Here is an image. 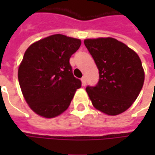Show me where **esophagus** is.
I'll return each instance as SVG.
<instances>
[{
  "label": "esophagus",
  "mask_w": 155,
  "mask_h": 155,
  "mask_svg": "<svg viewBox=\"0 0 155 155\" xmlns=\"http://www.w3.org/2000/svg\"><path fill=\"white\" fill-rule=\"evenodd\" d=\"M81 82H82V85H83V86H84V85L86 84V79H85L84 76L81 78Z\"/></svg>",
  "instance_id": "obj_1"
}]
</instances>
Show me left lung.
I'll list each match as a JSON object with an SVG mask.
<instances>
[{"instance_id": "obj_1", "label": "left lung", "mask_w": 155, "mask_h": 155, "mask_svg": "<svg viewBox=\"0 0 155 155\" xmlns=\"http://www.w3.org/2000/svg\"><path fill=\"white\" fill-rule=\"evenodd\" d=\"M99 70L95 86L86 92L98 110L117 115L128 110L138 97L144 81L139 55L116 39H86L84 41Z\"/></svg>"}]
</instances>
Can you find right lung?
Listing matches in <instances>:
<instances>
[{"mask_svg": "<svg viewBox=\"0 0 155 155\" xmlns=\"http://www.w3.org/2000/svg\"><path fill=\"white\" fill-rule=\"evenodd\" d=\"M81 41L56 34L33 43L18 69L19 84L32 110L45 118L67 110L81 81L72 73L71 55Z\"/></svg>", "mask_w": 155, "mask_h": 155, "instance_id": "1", "label": "right lung"}]
</instances>
